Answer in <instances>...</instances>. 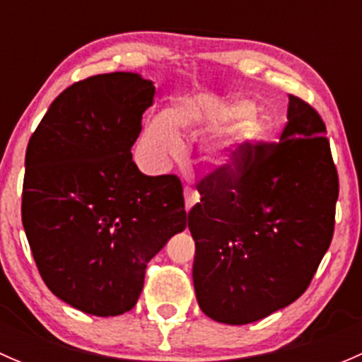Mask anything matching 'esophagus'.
Instances as JSON below:
<instances>
[{
  "label": "esophagus",
  "mask_w": 362,
  "mask_h": 362,
  "mask_svg": "<svg viewBox=\"0 0 362 362\" xmlns=\"http://www.w3.org/2000/svg\"><path fill=\"white\" fill-rule=\"evenodd\" d=\"M184 198H185V208H187V210H191V208L199 202L198 191H194V189L189 187V185L187 187H184Z\"/></svg>",
  "instance_id": "obj_1"
}]
</instances>
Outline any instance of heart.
Wrapping results in <instances>:
<instances>
[{"label":"heart","mask_w":362,"mask_h":362,"mask_svg":"<svg viewBox=\"0 0 362 362\" xmlns=\"http://www.w3.org/2000/svg\"><path fill=\"white\" fill-rule=\"evenodd\" d=\"M252 112L254 105L242 98H184L175 103L168 115L159 113L148 120L141 147L152 163L164 166L180 158V133L187 136H214L222 132L208 144L203 159L211 168L233 166L266 133L262 120Z\"/></svg>","instance_id":"obj_1"}]
</instances>
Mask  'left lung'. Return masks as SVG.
I'll use <instances>...</instances> for the list:
<instances>
[{
  "label": "left lung",
  "mask_w": 362,
  "mask_h": 362,
  "mask_svg": "<svg viewBox=\"0 0 362 362\" xmlns=\"http://www.w3.org/2000/svg\"><path fill=\"white\" fill-rule=\"evenodd\" d=\"M287 119L276 144L259 141L196 185L192 280L217 322L242 326L294 303L333 240L339 184L326 124L293 94Z\"/></svg>",
  "instance_id": "obj_1"
}]
</instances>
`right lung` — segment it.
Returning <instances> with one entry per match:
<instances>
[{
	"label": "right lung",
	"mask_w": 362,
	"mask_h": 362,
	"mask_svg": "<svg viewBox=\"0 0 362 362\" xmlns=\"http://www.w3.org/2000/svg\"><path fill=\"white\" fill-rule=\"evenodd\" d=\"M154 94L136 73L89 76L52 101L29 138L23 226L36 268L90 315L129 312L147 262L187 226L180 178L147 177L131 154Z\"/></svg>",
	"instance_id": "right-lung-1"
}]
</instances>
